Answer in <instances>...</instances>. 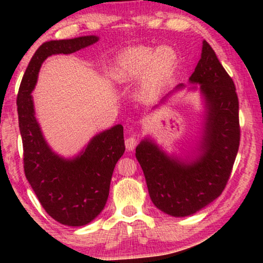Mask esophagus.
Here are the masks:
<instances>
[{
	"label": "esophagus",
	"instance_id": "obj_1",
	"mask_svg": "<svg viewBox=\"0 0 263 263\" xmlns=\"http://www.w3.org/2000/svg\"><path fill=\"white\" fill-rule=\"evenodd\" d=\"M137 145H138V137L137 136L128 137L125 140V146H126L127 151H133L136 148Z\"/></svg>",
	"mask_w": 263,
	"mask_h": 263
}]
</instances>
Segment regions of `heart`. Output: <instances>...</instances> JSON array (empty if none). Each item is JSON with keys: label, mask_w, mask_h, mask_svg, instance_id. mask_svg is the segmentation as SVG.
Instances as JSON below:
<instances>
[{"label": "heart", "mask_w": 263, "mask_h": 263, "mask_svg": "<svg viewBox=\"0 0 263 263\" xmlns=\"http://www.w3.org/2000/svg\"><path fill=\"white\" fill-rule=\"evenodd\" d=\"M176 62V52L172 47L163 46L155 52L151 47H133L117 58L110 77L116 82H126L142 74V89L153 91L167 81Z\"/></svg>", "instance_id": "1"}]
</instances>
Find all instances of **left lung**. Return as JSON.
I'll use <instances>...</instances> for the list:
<instances>
[{
    "instance_id": "obj_1",
    "label": "left lung",
    "mask_w": 263,
    "mask_h": 263,
    "mask_svg": "<svg viewBox=\"0 0 263 263\" xmlns=\"http://www.w3.org/2000/svg\"><path fill=\"white\" fill-rule=\"evenodd\" d=\"M189 80L201 84L208 105L199 158L190 164L183 163L168 158L148 140L136 148L151 199L160 210L174 217L193 215L219 197L232 173L240 144L237 89L205 41Z\"/></svg>"
}]
</instances>
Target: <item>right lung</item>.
I'll return each instance as SVG.
<instances>
[{"instance_id": "1", "label": "right lung", "mask_w": 263, "mask_h": 263, "mask_svg": "<svg viewBox=\"0 0 263 263\" xmlns=\"http://www.w3.org/2000/svg\"><path fill=\"white\" fill-rule=\"evenodd\" d=\"M97 41L95 35H86L44 43L29 62L17 94L25 176L48 215L68 226L86 225L103 210L115 166L125 151L123 126L116 125L100 133L80 157L64 160L44 140L34 117L31 91L47 57L69 54Z\"/></svg>"}]
</instances>
